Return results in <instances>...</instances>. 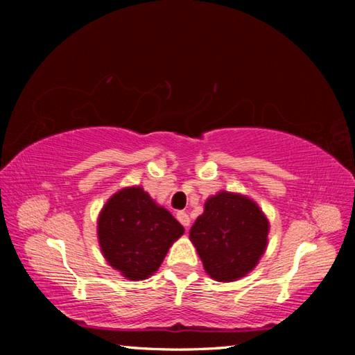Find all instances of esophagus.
Segmentation results:
<instances>
[{
    "label": "esophagus",
    "instance_id": "esophagus-1",
    "mask_svg": "<svg viewBox=\"0 0 355 355\" xmlns=\"http://www.w3.org/2000/svg\"><path fill=\"white\" fill-rule=\"evenodd\" d=\"M177 219L180 224H182L184 228H188L189 224H191V219H189V214L186 211H178L177 213Z\"/></svg>",
    "mask_w": 355,
    "mask_h": 355
}]
</instances>
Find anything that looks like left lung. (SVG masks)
Segmentation results:
<instances>
[{
	"instance_id": "1",
	"label": "left lung",
	"mask_w": 355,
	"mask_h": 355,
	"mask_svg": "<svg viewBox=\"0 0 355 355\" xmlns=\"http://www.w3.org/2000/svg\"><path fill=\"white\" fill-rule=\"evenodd\" d=\"M268 232V219L257 203L244 196L219 192L207 200L189 238L205 271L214 280L232 282L255 268L266 249Z\"/></svg>"
}]
</instances>
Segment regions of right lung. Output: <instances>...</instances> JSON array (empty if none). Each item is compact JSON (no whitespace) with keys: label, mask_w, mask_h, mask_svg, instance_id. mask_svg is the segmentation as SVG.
<instances>
[{"label":"right lung","mask_w":355,"mask_h":355,"mask_svg":"<svg viewBox=\"0 0 355 355\" xmlns=\"http://www.w3.org/2000/svg\"><path fill=\"white\" fill-rule=\"evenodd\" d=\"M183 232V225L166 208L136 186L114 194L98 218L103 255L130 280L152 275Z\"/></svg>","instance_id":"right-lung-1"}]
</instances>
